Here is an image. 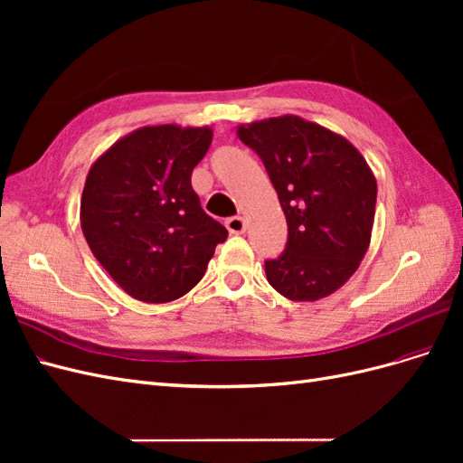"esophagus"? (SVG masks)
<instances>
[{
	"instance_id": "esophagus-1",
	"label": "esophagus",
	"mask_w": 463,
	"mask_h": 463,
	"mask_svg": "<svg viewBox=\"0 0 463 463\" xmlns=\"http://www.w3.org/2000/svg\"><path fill=\"white\" fill-rule=\"evenodd\" d=\"M226 228L230 233H243L247 230V222L243 216H233V218H228Z\"/></svg>"
}]
</instances>
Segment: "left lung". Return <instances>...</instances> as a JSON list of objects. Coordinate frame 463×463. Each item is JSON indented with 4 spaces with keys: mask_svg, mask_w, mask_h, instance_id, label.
I'll return each instance as SVG.
<instances>
[{
    "mask_svg": "<svg viewBox=\"0 0 463 463\" xmlns=\"http://www.w3.org/2000/svg\"><path fill=\"white\" fill-rule=\"evenodd\" d=\"M264 162L288 220L282 257L266 260L269 284L291 301L338 291L365 257L374 222L376 179L345 137L299 116L237 125Z\"/></svg>",
    "mask_w": 463,
    "mask_h": 463,
    "instance_id": "obj_1",
    "label": "left lung"
}]
</instances>
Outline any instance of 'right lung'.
Masks as SVG:
<instances>
[{
  "label": "right lung",
  "mask_w": 463,
  "mask_h": 463,
  "mask_svg": "<svg viewBox=\"0 0 463 463\" xmlns=\"http://www.w3.org/2000/svg\"><path fill=\"white\" fill-rule=\"evenodd\" d=\"M213 129L146 125L121 137L87 174L80 228L96 260L128 296L170 303L201 282L228 230L191 187Z\"/></svg>",
  "instance_id": "add662e5"
}]
</instances>
